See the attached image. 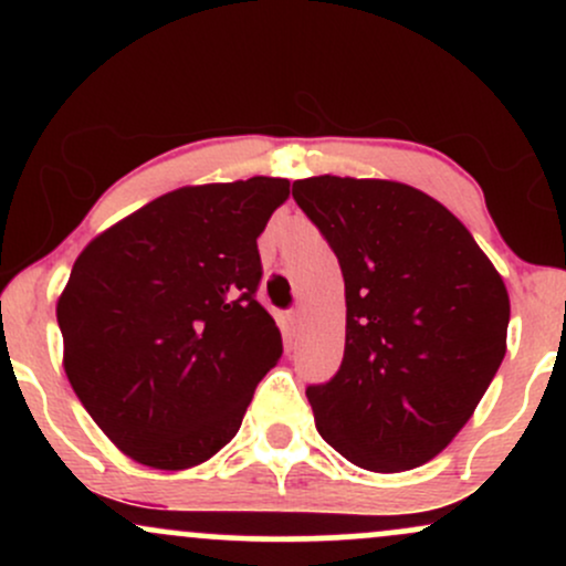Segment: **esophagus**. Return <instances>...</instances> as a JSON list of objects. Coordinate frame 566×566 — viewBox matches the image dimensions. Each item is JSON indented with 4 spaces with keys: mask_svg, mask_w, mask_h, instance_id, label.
<instances>
[{
    "mask_svg": "<svg viewBox=\"0 0 566 566\" xmlns=\"http://www.w3.org/2000/svg\"><path fill=\"white\" fill-rule=\"evenodd\" d=\"M301 319H303L301 311H290L287 322H290V329H292V333H297V327H301Z\"/></svg>",
    "mask_w": 566,
    "mask_h": 566,
    "instance_id": "obj_1",
    "label": "esophagus"
}]
</instances>
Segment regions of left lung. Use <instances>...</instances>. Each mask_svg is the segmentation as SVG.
I'll use <instances>...</instances> for the list:
<instances>
[{
    "mask_svg": "<svg viewBox=\"0 0 566 566\" xmlns=\"http://www.w3.org/2000/svg\"><path fill=\"white\" fill-rule=\"evenodd\" d=\"M346 282V350L308 386L316 431L359 469L423 465L469 423L505 356L511 303L471 231L418 188L319 175L292 184Z\"/></svg>",
    "mask_w": 566,
    "mask_h": 566,
    "instance_id": "1",
    "label": "left lung"
}]
</instances>
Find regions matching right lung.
I'll return each instance as SVG.
<instances>
[{
    "mask_svg": "<svg viewBox=\"0 0 566 566\" xmlns=\"http://www.w3.org/2000/svg\"><path fill=\"white\" fill-rule=\"evenodd\" d=\"M290 180L184 186L82 250L57 297L63 369L90 418L135 463L184 471L237 437L282 356L255 301L261 237Z\"/></svg>",
    "mask_w": 566,
    "mask_h": 566,
    "instance_id": "right-lung-1",
    "label": "right lung"
}]
</instances>
